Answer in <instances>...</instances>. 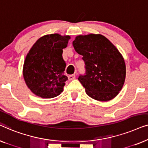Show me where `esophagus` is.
<instances>
[{
  "instance_id": "34e87169",
  "label": "esophagus",
  "mask_w": 148,
  "mask_h": 148,
  "mask_svg": "<svg viewBox=\"0 0 148 148\" xmlns=\"http://www.w3.org/2000/svg\"><path fill=\"white\" fill-rule=\"evenodd\" d=\"M68 78L69 80H73L75 78V75L73 74V75H70L68 76Z\"/></svg>"
}]
</instances>
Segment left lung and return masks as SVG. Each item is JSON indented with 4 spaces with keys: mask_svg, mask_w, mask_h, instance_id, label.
I'll return each instance as SVG.
<instances>
[{
    "mask_svg": "<svg viewBox=\"0 0 148 148\" xmlns=\"http://www.w3.org/2000/svg\"><path fill=\"white\" fill-rule=\"evenodd\" d=\"M73 45L85 62L86 73L78 79L86 94L99 101L116 97L126 77L125 60L117 48L100 34L78 36Z\"/></svg>",
    "mask_w": 148,
    "mask_h": 148,
    "instance_id": "1",
    "label": "left lung"
}]
</instances>
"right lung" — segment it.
Returning a JSON list of instances; mask_svg holds the SVG:
<instances>
[{
	"mask_svg": "<svg viewBox=\"0 0 148 148\" xmlns=\"http://www.w3.org/2000/svg\"><path fill=\"white\" fill-rule=\"evenodd\" d=\"M70 36L58 34L39 38L26 56L23 77L28 88L43 98L57 96L63 90L67 77L64 75L66 63L62 49L66 47Z\"/></svg>",
	"mask_w": 148,
	"mask_h": 148,
	"instance_id": "obj_1",
	"label": "right lung"
}]
</instances>
